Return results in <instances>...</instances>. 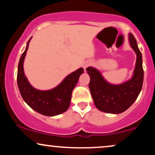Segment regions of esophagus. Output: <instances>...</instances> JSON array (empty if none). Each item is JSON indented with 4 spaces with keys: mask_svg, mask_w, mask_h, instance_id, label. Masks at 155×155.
Masks as SVG:
<instances>
[{
    "mask_svg": "<svg viewBox=\"0 0 155 155\" xmlns=\"http://www.w3.org/2000/svg\"><path fill=\"white\" fill-rule=\"evenodd\" d=\"M89 65H90V63H89V62H84V63H83V65H82V66H83V68L84 69H86L87 68Z\"/></svg>",
    "mask_w": 155,
    "mask_h": 155,
    "instance_id": "34e87169",
    "label": "esophagus"
}]
</instances>
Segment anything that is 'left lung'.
Wrapping results in <instances>:
<instances>
[{
	"instance_id": "obj_1",
	"label": "left lung",
	"mask_w": 155,
	"mask_h": 155,
	"mask_svg": "<svg viewBox=\"0 0 155 155\" xmlns=\"http://www.w3.org/2000/svg\"><path fill=\"white\" fill-rule=\"evenodd\" d=\"M129 43L136 54V63L132 78L128 81L112 84L95 68L86 69L90 77L89 88L94 104L101 111L115 114L122 113L136 101L141 90L143 81L142 54L132 33H129Z\"/></svg>"
}]
</instances>
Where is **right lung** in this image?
I'll return each instance as SVG.
<instances>
[{
  "instance_id": "add662e5",
  "label": "right lung",
  "mask_w": 155,
  "mask_h": 155,
  "mask_svg": "<svg viewBox=\"0 0 155 155\" xmlns=\"http://www.w3.org/2000/svg\"><path fill=\"white\" fill-rule=\"evenodd\" d=\"M25 50L21 55L17 71V85L23 100L28 106L39 114L53 117L66 111L70 106L72 91L84 73L82 68L77 69L64 79L62 82L49 90H39L33 87L25 75L23 63L28 51L30 41Z\"/></svg>"
}]
</instances>
